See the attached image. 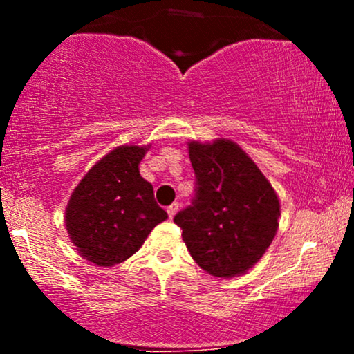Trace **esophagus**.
I'll return each mask as SVG.
<instances>
[{
    "mask_svg": "<svg viewBox=\"0 0 354 354\" xmlns=\"http://www.w3.org/2000/svg\"><path fill=\"white\" fill-rule=\"evenodd\" d=\"M178 209H180V205H178V203H173V205H169L168 208H166V211H168V216L173 218L174 214L178 213Z\"/></svg>",
    "mask_w": 354,
    "mask_h": 354,
    "instance_id": "1",
    "label": "esophagus"
}]
</instances>
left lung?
I'll use <instances>...</instances> for the list:
<instances>
[{
  "instance_id": "1",
  "label": "left lung",
  "mask_w": 354,
  "mask_h": 354,
  "mask_svg": "<svg viewBox=\"0 0 354 354\" xmlns=\"http://www.w3.org/2000/svg\"><path fill=\"white\" fill-rule=\"evenodd\" d=\"M194 196L174 216L194 261L216 278L246 273L278 230L279 201L251 158L230 140L189 143Z\"/></svg>"
}]
</instances>
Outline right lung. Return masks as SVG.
Masks as SVG:
<instances>
[{"instance_id": "obj_1", "label": "right lung", "mask_w": 354, "mask_h": 354, "mask_svg": "<svg viewBox=\"0 0 354 354\" xmlns=\"http://www.w3.org/2000/svg\"><path fill=\"white\" fill-rule=\"evenodd\" d=\"M146 148L120 146L93 166L73 191L66 230L76 250L98 266L123 263L168 218L140 174Z\"/></svg>"}]
</instances>
